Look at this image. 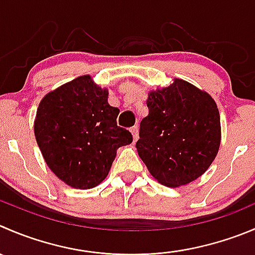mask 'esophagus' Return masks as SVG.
I'll return each mask as SVG.
<instances>
[{
    "label": "esophagus",
    "mask_w": 255,
    "mask_h": 255,
    "mask_svg": "<svg viewBox=\"0 0 255 255\" xmlns=\"http://www.w3.org/2000/svg\"><path fill=\"white\" fill-rule=\"evenodd\" d=\"M130 133H132V135H133V140H134V142H137L138 137H139V134H138V126H134V127L130 128Z\"/></svg>",
    "instance_id": "34e87169"
}]
</instances>
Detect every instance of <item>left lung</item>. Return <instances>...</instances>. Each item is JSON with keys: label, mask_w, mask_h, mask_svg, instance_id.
I'll return each mask as SVG.
<instances>
[{"label": "left lung", "mask_w": 255, "mask_h": 255, "mask_svg": "<svg viewBox=\"0 0 255 255\" xmlns=\"http://www.w3.org/2000/svg\"><path fill=\"white\" fill-rule=\"evenodd\" d=\"M147 107L135 147L150 174L167 187L201 177L221 145V118L213 98L175 78L168 87L148 93Z\"/></svg>", "instance_id": "obj_1"}]
</instances>
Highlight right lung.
<instances>
[{
    "label": "right lung",
    "instance_id": "1",
    "mask_svg": "<svg viewBox=\"0 0 255 255\" xmlns=\"http://www.w3.org/2000/svg\"><path fill=\"white\" fill-rule=\"evenodd\" d=\"M120 110L108 90L88 75L47 93L34 120V137L49 169L72 188L90 189L108 175L117 149L130 144L129 130L117 126Z\"/></svg>",
    "mask_w": 255,
    "mask_h": 255
}]
</instances>
